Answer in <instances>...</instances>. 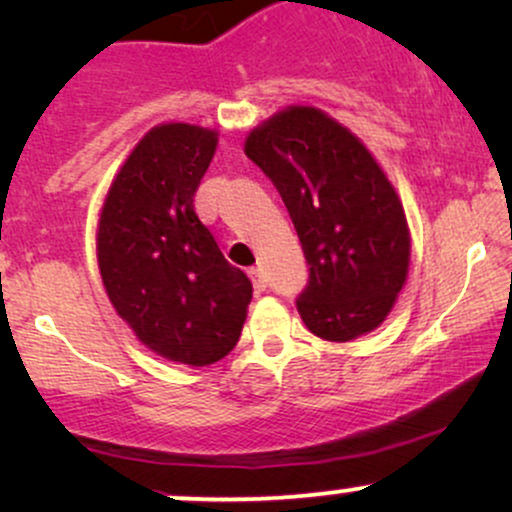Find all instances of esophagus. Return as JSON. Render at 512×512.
I'll return each mask as SVG.
<instances>
[{
  "mask_svg": "<svg viewBox=\"0 0 512 512\" xmlns=\"http://www.w3.org/2000/svg\"><path fill=\"white\" fill-rule=\"evenodd\" d=\"M250 279H252V286H255V291H264L267 289V276H264V272L260 267H252L248 269Z\"/></svg>",
  "mask_w": 512,
  "mask_h": 512,
  "instance_id": "1",
  "label": "esophagus"
}]
</instances>
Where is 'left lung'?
Returning <instances> with one entry per match:
<instances>
[{
    "label": "left lung",
    "mask_w": 512,
    "mask_h": 512,
    "mask_svg": "<svg viewBox=\"0 0 512 512\" xmlns=\"http://www.w3.org/2000/svg\"><path fill=\"white\" fill-rule=\"evenodd\" d=\"M245 154L274 182L308 262L296 308L327 342L380 325L409 269V228L390 180L349 129L289 108L252 129Z\"/></svg>",
    "instance_id": "1"
}]
</instances>
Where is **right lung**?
Returning <instances> with one entry per match:
<instances>
[{
    "instance_id": "1",
    "label": "right lung",
    "mask_w": 512,
    "mask_h": 512,
    "mask_svg": "<svg viewBox=\"0 0 512 512\" xmlns=\"http://www.w3.org/2000/svg\"><path fill=\"white\" fill-rule=\"evenodd\" d=\"M216 132L154 127L110 185L98 264L117 315L168 361L209 366L238 344L250 279L223 257L195 211Z\"/></svg>"
}]
</instances>
